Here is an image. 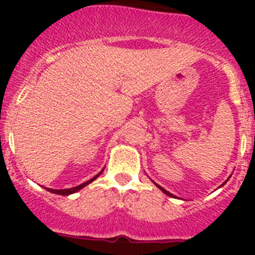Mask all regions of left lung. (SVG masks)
Wrapping results in <instances>:
<instances>
[{
    "mask_svg": "<svg viewBox=\"0 0 255 255\" xmlns=\"http://www.w3.org/2000/svg\"><path fill=\"white\" fill-rule=\"evenodd\" d=\"M230 177H231V176H230ZM230 177H229V179H230ZM229 179H227V180H226V181H225V182H224V184H222V185H221V186H224V185H225V184H226V182H227V181H229ZM153 182H154V181H153ZM154 184H155V182H154ZM155 186H157V188H158V189H159V190H162V191H163L164 194H166V195H168V197L176 198V197H175V195H173V194H171L170 191H167V190H166V189H163V188H162V186H159V185H158V184H155ZM221 186H220V188H221Z\"/></svg>",
    "mask_w": 255,
    "mask_h": 255,
    "instance_id": "left-lung-1",
    "label": "left lung"
}]
</instances>
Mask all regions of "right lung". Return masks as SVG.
<instances>
[{
	"label": "right lung",
	"mask_w": 255,
	"mask_h": 255,
	"mask_svg": "<svg viewBox=\"0 0 255 255\" xmlns=\"http://www.w3.org/2000/svg\"><path fill=\"white\" fill-rule=\"evenodd\" d=\"M103 170H105V168H103ZM103 170L101 171L100 173H97L96 176L92 177L91 180H88V181L83 182V184H80V185H78V186H74V188H70V189H60V190H57V189H51V188H44V189H46V190H48L49 193H53V194H58V195H70V194H74V193H76V191H79V190H80V189L84 188V186H87L88 184H91L92 181H94V180H96L97 177L100 176L101 173L103 172Z\"/></svg>",
	"instance_id": "1"
}]
</instances>
